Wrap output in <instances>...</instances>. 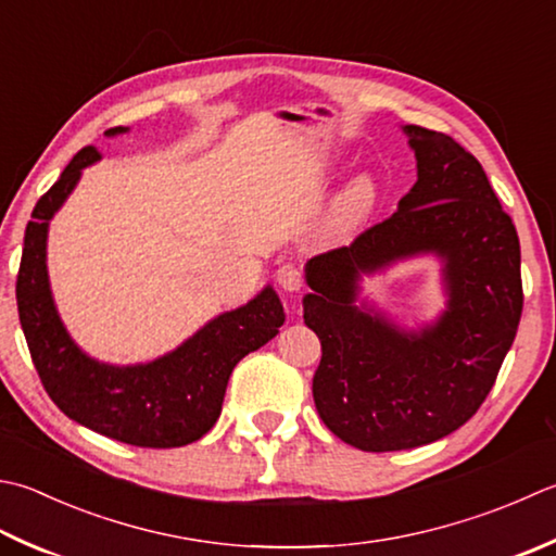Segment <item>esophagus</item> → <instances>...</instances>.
<instances>
[{
	"label": "esophagus",
	"mask_w": 556,
	"mask_h": 556,
	"mask_svg": "<svg viewBox=\"0 0 556 556\" xmlns=\"http://www.w3.org/2000/svg\"><path fill=\"white\" fill-rule=\"evenodd\" d=\"M277 285L287 293H299L303 287V275L296 265H281L277 269Z\"/></svg>",
	"instance_id": "esophagus-1"
}]
</instances>
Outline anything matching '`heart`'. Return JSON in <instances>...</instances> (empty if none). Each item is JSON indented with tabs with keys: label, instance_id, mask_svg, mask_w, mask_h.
<instances>
[{
	"label": "heart",
	"instance_id": "1",
	"mask_svg": "<svg viewBox=\"0 0 556 556\" xmlns=\"http://www.w3.org/2000/svg\"><path fill=\"white\" fill-rule=\"evenodd\" d=\"M380 200V190L374 176H358L350 182V188L344 190L340 198V212L344 219L350 222H364L376 212Z\"/></svg>",
	"mask_w": 556,
	"mask_h": 556
}]
</instances>
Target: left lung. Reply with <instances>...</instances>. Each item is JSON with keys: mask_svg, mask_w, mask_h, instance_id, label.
<instances>
[{"mask_svg": "<svg viewBox=\"0 0 556 556\" xmlns=\"http://www.w3.org/2000/svg\"><path fill=\"white\" fill-rule=\"evenodd\" d=\"M402 132L415 188L390 219L306 265L303 320L323 346L315 409L337 439L368 453L460 429L492 390L523 313L518 233L480 161L443 132ZM429 252L442 257L450 296L437 324L405 331L355 306L362 274Z\"/></svg>", "mask_w": 556, "mask_h": 556, "instance_id": "left-lung-1", "label": "left lung"}]
</instances>
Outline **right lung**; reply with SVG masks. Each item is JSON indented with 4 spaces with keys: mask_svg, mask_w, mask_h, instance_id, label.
Returning a JSON list of instances; mask_svg holds the SVG:
<instances>
[{
    "mask_svg": "<svg viewBox=\"0 0 556 556\" xmlns=\"http://www.w3.org/2000/svg\"><path fill=\"white\" fill-rule=\"evenodd\" d=\"M123 132L127 127H113L105 135ZM98 159L93 147L81 149L30 214L16 279L18 320L42 388L64 415L119 443L178 448L214 427L233 366L279 332L285 308L275 289L265 287L245 306L216 315L178 350L149 364L113 366L81 352L52 301L48 226L81 170Z\"/></svg>",
    "mask_w": 556,
    "mask_h": 556,
    "instance_id": "obj_1",
    "label": "right lung"
}]
</instances>
